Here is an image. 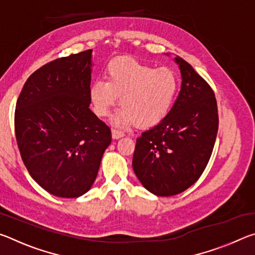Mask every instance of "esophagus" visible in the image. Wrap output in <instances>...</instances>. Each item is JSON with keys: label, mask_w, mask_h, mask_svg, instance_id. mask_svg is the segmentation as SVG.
Segmentation results:
<instances>
[{"label": "esophagus", "mask_w": 255, "mask_h": 255, "mask_svg": "<svg viewBox=\"0 0 255 255\" xmlns=\"http://www.w3.org/2000/svg\"><path fill=\"white\" fill-rule=\"evenodd\" d=\"M111 132H112V138H114V139H119V138L125 136V133L123 131L117 130V129H112Z\"/></svg>", "instance_id": "esophagus-1"}]
</instances>
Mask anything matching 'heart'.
Returning <instances> with one entry per match:
<instances>
[{
  "instance_id": "heart-1",
  "label": "heart",
  "mask_w": 255,
  "mask_h": 255,
  "mask_svg": "<svg viewBox=\"0 0 255 255\" xmlns=\"http://www.w3.org/2000/svg\"><path fill=\"white\" fill-rule=\"evenodd\" d=\"M106 77L90 86V100L96 115L106 117L120 97L122 108L114 116V123L120 126L136 124L147 128L159 124L170 112L179 89L178 77L170 68H154L130 57L112 59Z\"/></svg>"
}]
</instances>
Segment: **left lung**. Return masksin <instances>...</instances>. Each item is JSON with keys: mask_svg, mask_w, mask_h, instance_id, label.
I'll use <instances>...</instances> for the list:
<instances>
[{"mask_svg": "<svg viewBox=\"0 0 255 255\" xmlns=\"http://www.w3.org/2000/svg\"><path fill=\"white\" fill-rule=\"evenodd\" d=\"M179 97L156 126L137 138L132 169L155 196L183 192L200 178L213 153L218 130L217 102L208 83L179 56Z\"/></svg>", "mask_w": 255, "mask_h": 255, "instance_id": "left-lung-1", "label": "left lung"}]
</instances>
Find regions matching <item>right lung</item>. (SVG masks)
I'll return each mask as SVG.
<instances>
[{"mask_svg": "<svg viewBox=\"0 0 255 255\" xmlns=\"http://www.w3.org/2000/svg\"><path fill=\"white\" fill-rule=\"evenodd\" d=\"M92 49L57 58L25 82L14 114L21 157L47 192L77 198L91 189L111 131L90 109Z\"/></svg>", "mask_w": 255, "mask_h": 255, "instance_id": "1", "label": "right lung"}]
</instances>
